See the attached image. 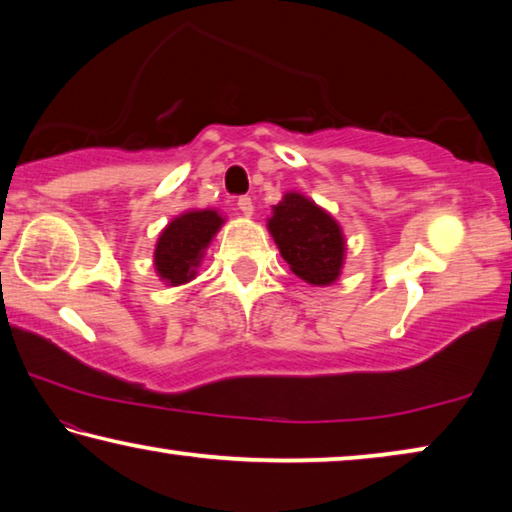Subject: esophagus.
<instances>
[{"mask_svg":"<svg viewBox=\"0 0 512 512\" xmlns=\"http://www.w3.org/2000/svg\"><path fill=\"white\" fill-rule=\"evenodd\" d=\"M237 207H239V212L244 214V216H253V210H255V205H253V201H250L248 196H241L239 201H237Z\"/></svg>","mask_w":512,"mask_h":512,"instance_id":"34e87169","label":"esophagus"}]
</instances>
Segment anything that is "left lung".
I'll use <instances>...</instances> for the list:
<instances>
[{
    "label": "left lung",
    "instance_id": "8db88e82",
    "mask_svg": "<svg viewBox=\"0 0 512 512\" xmlns=\"http://www.w3.org/2000/svg\"><path fill=\"white\" fill-rule=\"evenodd\" d=\"M268 232L300 280L314 287H327L339 280L345 259L343 230L334 216L311 198L298 192L284 194L282 201L273 205Z\"/></svg>",
    "mask_w": 512,
    "mask_h": 512
}]
</instances>
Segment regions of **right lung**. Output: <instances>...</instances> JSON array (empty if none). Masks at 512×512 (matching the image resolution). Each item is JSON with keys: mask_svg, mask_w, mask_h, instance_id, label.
Listing matches in <instances>:
<instances>
[{"mask_svg": "<svg viewBox=\"0 0 512 512\" xmlns=\"http://www.w3.org/2000/svg\"><path fill=\"white\" fill-rule=\"evenodd\" d=\"M223 216L216 210H189L173 219L160 232L155 244V273L169 287H180L196 277L207 246L223 225Z\"/></svg>", "mask_w": 512, "mask_h": 512, "instance_id": "1", "label": "right lung"}]
</instances>
